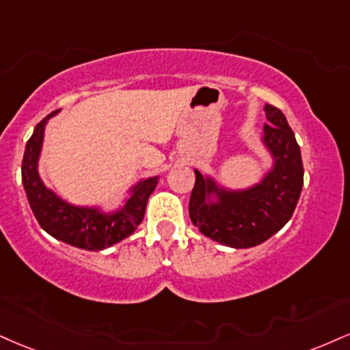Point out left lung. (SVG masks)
<instances>
[{"instance_id": "left-lung-1", "label": "left lung", "mask_w": 350, "mask_h": 350, "mask_svg": "<svg viewBox=\"0 0 350 350\" xmlns=\"http://www.w3.org/2000/svg\"><path fill=\"white\" fill-rule=\"evenodd\" d=\"M269 124L260 142L272 158L258 184L228 189L212 176L196 172L189 215L204 237L223 246L244 250L267 241L293 215L303 187V163L295 133L280 109L264 106Z\"/></svg>"}]
</instances>
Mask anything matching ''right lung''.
Returning a JSON list of instances; mask_svg holds the SVG:
<instances>
[{"instance_id": "obj_1", "label": "right lung", "mask_w": 350, "mask_h": 350, "mask_svg": "<svg viewBox=\"0 0 350 350\" xmlns=\"http://www.w3.org/2000/svg\"><path fill=\"white\" fill-rule=\"evenodd\" d=\"M53 111L33 129L23 158V186L37 221L50 237L86 251H103L129 238L145 217L146 202L157 189L159 176L140 179L129 189L124 205L112 212L100 207L73 205L49 189L39 174V158L44 145L45 125Z\"/></svg>"}]
</instances>
